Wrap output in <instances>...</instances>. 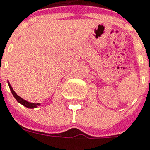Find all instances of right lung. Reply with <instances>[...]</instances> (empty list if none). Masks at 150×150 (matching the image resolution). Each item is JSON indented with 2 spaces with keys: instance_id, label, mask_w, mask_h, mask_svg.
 <instances>
[{
  "instance_id": "add662e5",
  "label": "right lung",
  "mask_w": 150,
  "mask_h": 150,
  "mask_svg": "<svg viewBox=\"0 0 150 150\" xmlns=\"http://www.w3.org/2000/svg\"><path fill=\"white\" fill-rule=\"evenodd\" d=\"M8 85H9V88H10L11 91L14 97H15L18 102L20 103L21 104H22L23 106H25V107H28V108H36V107H37V105H40V103H29L28 102V101H26V100H25L22 98H21L20 96H18L17 94L15 93V92L13 90L12 87L11 86V85L9 84V82H8Z\"/></svg>"
}]
</instances>
